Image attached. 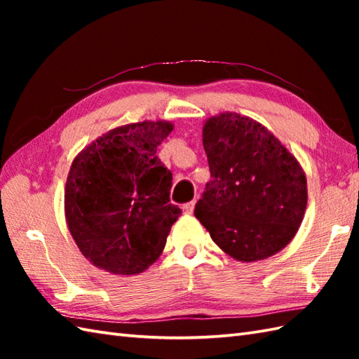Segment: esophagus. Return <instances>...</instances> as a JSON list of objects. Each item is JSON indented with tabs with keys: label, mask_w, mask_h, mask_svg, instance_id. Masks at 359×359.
<instances>
[{
	"label": "esophagus",
	"mask_w": 359,
	"mask_h": 359,
	"mask_svg": "<svg viewBox=\"0 0 359 359\" xmlns=\"http://www.w3.org/2000/svg\"><path fill=\"white\" fill-rule=\"evenodd\" d=\"M194 205H196V202H194V201H193V202H188V203H185L184 211L187 212V215H193V211H194Z\"/></svg>",
	"instance_id": "obj_1"
}]
</instances>
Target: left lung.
<instances>
[{"label":"left lung","instance_id":"1","mask_svg":"<svg viewBox=\"0 0 359 359\" xmlns=\"http://www.w3.org/2000/svg\"><path fill=\"white\" fill-rule=\"evenodd\" d=\"M202 142L211 180L194 215L236 261L276 255L294 238L307 207V179L269 129L236 112L211 117Z\"/></svg>","mask_w":359,"mask_h":359}]
</instances>
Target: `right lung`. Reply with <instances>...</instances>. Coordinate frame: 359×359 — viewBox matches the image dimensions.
I'll list each match as a JSON object with an SVG mask.
<instances>
[{
	"mask_svg": "<svg viewBox=\"0 0 359 359\" xmlns=\"http://www.w3.org/2000/svg\"><path fill=\"white\" fill-rule=\"evenodd\" d=\"M170 121L131 123L98 137L74 158L65 215L81 255L114 274L154 264L182 215L170 203L172 172L156 156Z\"/></svg>",
	"mask_w": 359,
	"mask_h": 359,
	"instance_id": "right-lung-1",
	"label": "right lung"
}]
</instances>
